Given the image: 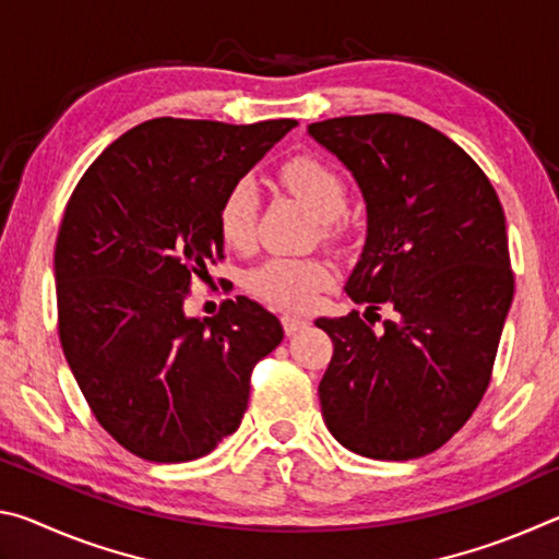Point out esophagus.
Here are the masks:
<instances>
[{
	"instance_id": "34e87169",
	"label": "esophagus",
	"mask_w": 559,
	"mask_h": 559,
	"mask_svg": "<svg viewBox=\"0 0 559 559\" xmlns=\"http://www.w3.org/2000/svg\"><path fill=\"white\" fill-rule=\"evenodd\" d=\"M281 323H283V330H286V335H296L298 330L308 325V320L300 318V316H283Z\"/></svg>"
}]
</instances>
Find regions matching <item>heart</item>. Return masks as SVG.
<instances>
[{"mask_svg":"<svg viewBox=\"0 0 559 559\" xmlns=\"http://www.w3.org/2000/svg\"><path fill=\"white\" fill-rule=\"evenodd\" d=\"M281 179L306 200L313 210L328 219V229H335L337 216L347 210V185L333 165L313 155L290 157L281 167ZM261 212V187L251 175L234 179L226 189L219 210H216V226L226 246L231 249H249L257 241V226ZM246 290L266 306L281 310H302L313 306L318 293L333 283L323 259L310 257H271L246 273Z\"/></svg>","mask_w":559,"mask_h":559,"instance_id":"b5f03b06","label":"heart"}]
</instances>
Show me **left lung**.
I'll return each mask as SVG.
<instances>
[{"instance_id":"left-lung-1","label":"left lung","mask_w":559,"mask_h":559,"mask_svg":"<svg viewBox=\"0 0 559 559\" xmlns=\"http://www.w3.org/2000/svg\"><path fill=\"white\" fill-rule=\"evenodd\" d=\"M308 132L367 204V241L345 286L367 313L316 320L333 340L323 419L359 456H427L468 421L493 372L515 288L503 206L484 169L421 120L372 112ZM384 301L395 320L374 334L364 320Z\"/></svg>"}]
</instances>
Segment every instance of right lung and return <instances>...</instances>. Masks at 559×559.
<instances>
[{"mask_svg":"<svg viewBox=\"0 0 559 559\" xmlns=\"http://www.w3.org/2000/svg\"><path fill=\"white\" fill-rule=\"evenodd\" d=\"M296 128L155 118L103 150L66 204L53 251L59 337L93 416L122 449L194 461L243 419L251 372L283 328L249 298L214 318L185 300L224 259L216 210Z\"/></svg>","mask_w":559,"mask_h":559,"instance_id":"right-lung-1","label":"right lung"}]
</instances>
